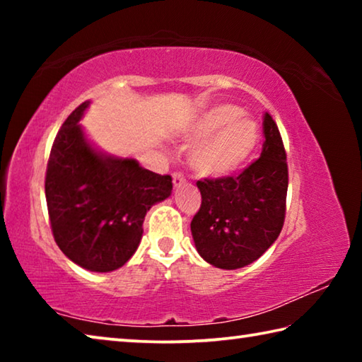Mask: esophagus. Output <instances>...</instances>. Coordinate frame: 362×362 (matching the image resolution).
<instances>
[{"mask_svg": "<svg viewBox=\"0 0 362 362\" xmlns=\"http://www.w3.org/2000/svg\"><path fill=\"white\" fill-rule=\"evenodd\" d=\"M173 182H174V187H182L183 183H185V177H183V174H180V173H174Z\"/></svg>", "mask_w": 362, "mask_h": 362, "instance_id": "esophagus-1", "label": "esophagus"}]
</instances>
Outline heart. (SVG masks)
<instances>
[{
    "label": "heart",
    "mask_w": 362,
    "mask_h": 362,
    "mask_svg": "<svg viewBox=\"0 0 362 362\" xmlns=\"http://www.w3.org/2000/svg\"><path fill=\"white\" fill-rule=\"evenodd\" d=\"M243 110L220 103L198 116L192 127L194 137H203L189 153V163L204 175H226L241 168L259 144L257 122L243 118Z\"/></svg>",
    "instance_id": "b5f03b06"
}]
</instances>
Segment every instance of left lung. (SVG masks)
<instances>
[{
	"mask_svg": "<svg viewBox=\"0 0 362 362\" xmlns=\"http://www.w3.org/2000/svg\"><path fill=\"white\" fill-rule=\"evenodd\" d=\"M262 126L260 158L238 175L196 182L201 207L192 220V235L199 255L217 268L255 262L283 230L289 183L286 150L268 112Z\"/></svg>",
	"mask_w": 362,
	"mask_h": 362,
	"instance_id": "left-lung-1",
	"label": "left lung"
}]
</instances>
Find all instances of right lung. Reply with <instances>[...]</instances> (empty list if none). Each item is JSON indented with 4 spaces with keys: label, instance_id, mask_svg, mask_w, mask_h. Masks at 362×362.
Returning a JSON list of instances; mask_svg holds the SVG:
<instances>
[{
    "label": "right lung",
    "instance_id": "obj_1",
    "mask_svg": "<svg viewBox=\"0 0 362 362\" xmlns=\"http://www.w3.org/2000/svg\"><path fill=\"white\" fill-rule=\"evenodd\" d=\"M88 105L73 110L54 139L45 192L60 250L79 267L107 273L136 252L145 214L170 196L173 177L97 153L78 124Z\"/></svg>",
    "mask_w": 362,
    "mask_h": 362
}]
</instances>
